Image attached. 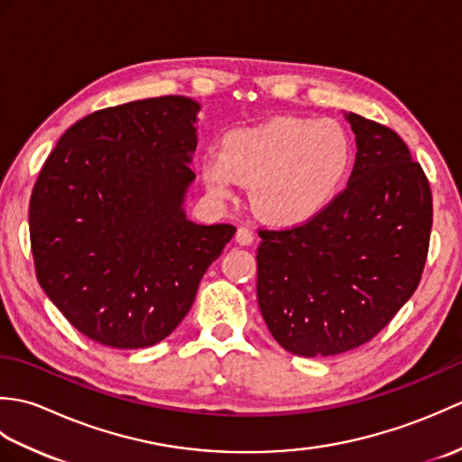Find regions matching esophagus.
<instances>
[{
  "instance_id": "34e87169",
  "label": "esophagus",
  "mask_w": 462,
  "mask_h": 462,
  "mask_svg": "<svg viewBox=\"0 0 462 462\" xmlns=\"http://www.w3.org/2000/svg\"><path fill=\"white\" fill-rule=\"evenodd\" d=\"M234 240H236L240 246H250V244L254 242V234H252V230L246 228V226H240V228L236 230V236H234Z\"/></svg>"
}]
</instances>
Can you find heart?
Wrapping results in <instances>:
<instances>
[{
  "mask_svg": "<svg viewBox=\"0 0 462 462\" xmlns=\"http://www.w3.org/2000/svg\"><path fill=\"white\" fill-rule=\"evenodd\" d=\"M353 162L347 131L336 121L276 116L226 133L220 152L202 159L200 174L216 199L252 184L262 220L280 228L306 224L336 199Z\"/></svg>",
  "mask_w": 462,
  "mask_h": 462,
  "instance_id": "b5f03b06",
  "label": "heart"
}]
</instances>
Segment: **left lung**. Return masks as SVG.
I'll use <instances>...</instances> for the list:
<instances>
[{"label":"left lung","mask_w":462,"mask_h":462,"mask_svg":"<svg viewBox=\"0 0 462 462\" xmlns=\"http://www.w3.org/2000/svg\"><path fill=\"white\" fill-rule=\"evenodd\" d=\"M357 154L347 189L316 218L262 230L258 306L283 349L328 357L356 349L393 319L425 268L433 196L401 136L346 113Z\"/></svg>","instance_id":"left-lung-1"}]
</instances>
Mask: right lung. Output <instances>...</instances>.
Wrapping results in <instances>:
<instances>
[{
	"label": "right lung",
	"mask_w": 462,
	"mask_h": 462,
	"mask_svg": "<svg viewBox=\"0 0 462 462\" xmlns=\"http://www.w3.org/2000/svg\"><path fill=\"white\" fill-rule=\"evenodd\" d=\"M199 111L169 95L87 115L39 172L29 200L39 286L101 346L141 349L171 336L236 232L186 218Z\"/></svg>",
	"instance_id": "obj_1"
}]
</instances>
